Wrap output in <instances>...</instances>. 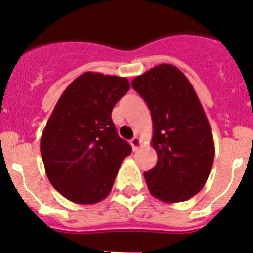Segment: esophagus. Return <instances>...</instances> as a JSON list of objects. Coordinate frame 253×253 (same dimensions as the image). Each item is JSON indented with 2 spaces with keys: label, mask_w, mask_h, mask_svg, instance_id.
Returning a JSON list of instances; mask_svg holds the SVG:
<instances>
[{
  "label": "esophagus",
  "mask_w": 253,
  "mask_h": 253,
  "mask_svg": "<svg viewBox=\"0 0 253 253\" xmlns=\"http://www.w3.org/2000/svg\"><path fill=\"white\" fill-rule=\"evenodd\" d=\"M130 144H131V148H133V151H138V148H139L140 144H142V140H140L138 137H134L133 139L130 140Z\"/></svg>",
  "instance_id": "obj_1"
}]
</instances>
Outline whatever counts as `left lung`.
<instances>
[{"label":"left lung","mask_w":253,"mask_h":253,"mask_svg":"<svg viewBox=\"0 0 253 253\" xmlns=\"http://www.w3.org/2000/svg\"><path fill=\"white\" fill-rule=\"evenodd\" d=\"M151 111L157 165L144 172L149 193L180 203L204 187L214 161V140L205 111L186 76L160 64L131 81Z\"/></svg>","instance_id":"obj_1"}]
</instances>
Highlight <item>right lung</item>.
I'll return each instance as SVG.
<instances>
[{
  "mask_svg": "<svg viewBox=\"0 0 253 253\" xmlns=\"http://www.w3.org/2000/svg\"><path fill=\"white\" fill-rule=\"evenodd\" d=\"M130 88L125 77L86 72L67 87L46 122L40 153L58 193L77 204H95L113 189L123 160L131 153L111 119Z\"/></svg>",
  "mask_w": 253,
  "mask_h": 253,
  "instance_id": "right-lung-1",
  "label": "right lung"
}]
</instances>
